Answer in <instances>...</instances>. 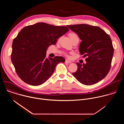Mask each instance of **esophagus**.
<instances>
[{
	"label": "esophagus",
	"instance_id": "esophagus-1",
	"mask_svg": "<svg viewBox=\"0 0 124 124\" xmlns=\"http://www.w3.org/2000/svg\"><path fill=\"white\" fill-rule=\"evenodd\" d=\"M65 63H69V64H70V63H71L72 62H70V61H69V60H65Z\"/></svg>",
	"mask_w": 124,
	"mask_h": 124
}]
</instances>
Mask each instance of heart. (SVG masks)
<instances>
[{"label": "heart", "mask_w": 124, "mask_h": 124, "mask_svg": "<svg viewBox=\"0 0 124 124\" xmlns=\"http://www.w3.org/2000/svg\"><path fill=\"white\" fill-rule=\"evenodd\" d=\"M69 36H70V39H71V40H72V41H74L75 39H76L78 38V35L76 33H70V34H69ZM65 55L67 57H70L69 55L68 54H65Z\"/></svg>", "instance_id": "1"}]
</instances>
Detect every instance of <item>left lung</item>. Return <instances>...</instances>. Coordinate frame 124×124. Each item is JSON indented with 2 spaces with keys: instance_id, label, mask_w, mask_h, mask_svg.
I'll return each mask as SVG.
<instances>
[{
  "instance_id": "left-lung-1",
  "label": "left lung",
  "mask_w": 124,
  "mask_h": 124,
  "mask_svg": "<svg viewBox=\"0 0 124 124\" xmlns=\"http://www.w3.org/2000/svg\"><path fill=\"white\" fill-rule=\"evenodd\" d=\"M80 40L79 51L87 56L86 64L77 63L73 76L81 83L91 85L104 78L109 73L114 48L109 35L100 27L86 24L67 25Z\"/></svg>"
}]
</instances>
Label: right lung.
<instances>
[{"mask_svg":"<svg viewBox=\"0 0 124 124\" xmlns=\"http://www.w3.org/2000/svg\"><path fill=\"white\" fill-rule=\"evenodd\" d=\"M69 31L66 26L39 23L23 28L14 39L11 60L16 72L24 82L33 86L45 83L56 65L64 63L62 56L46 57L47 48Z\"/></svg>","mask_w":124,"mask_h":124,"instance_id":"1","label":"right lung"}]
</instances>
